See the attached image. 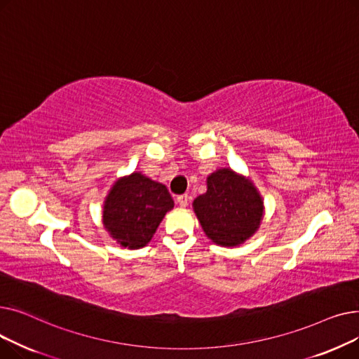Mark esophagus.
Here are the masks:
<instances>
[{
  "label": "esophagus",
  "instance_id": "1",
  "mask_svg": "<svg viewBox=\"0 0 359 359\" xmlns=\"http://www.w3.org/2000/svg\"><path fill=\"white\" fill-rule=\"evenodd\" d=\"M176 201H177V203L180 206H183V208H184V206H187V202H189V196H187V195H179Z\"/></svg>",
  "mask_w": 359,
  "mask_h": 359
}]
</instances>
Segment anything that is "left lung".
<instances>
[{
    "instance_id": "8db88e82",
    "label": "left lung",
    "mask_w": 359,
    "mask_h": 359,
    "mask_svg": "<svg viewBox=\"0 0 359 359\" xmlns=\"http://www.w3.org/2000/svg\"><path fill=\"white\" fill-rule=\"evenodd\" d=\"M208 191L194 201L205 234L221 246H237L259 229L263 202L256 187L230 168L208 177Z\"/></svg>"
}]
</instances>
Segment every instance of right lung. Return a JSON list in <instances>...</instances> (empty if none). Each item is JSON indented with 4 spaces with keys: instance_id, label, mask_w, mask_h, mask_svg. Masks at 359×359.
<instances>
[{
    "instance_id": "obj_1",
    "label": "right lung",
    "mask_w": 359,
    "mask_h": 359,
    "mask_svg": "<svg viewBox=\"0 0 359 359\" xmlns=\"http://www.w3.org/2000/svg\"><path fill=\"white\" fill-rule=\"evenodd\" d=\"M173 206L164 184L134 173L113 184L104 203L103 224L123 248L140 249L154 236Z\"/></svg>"
}]
</instances>
